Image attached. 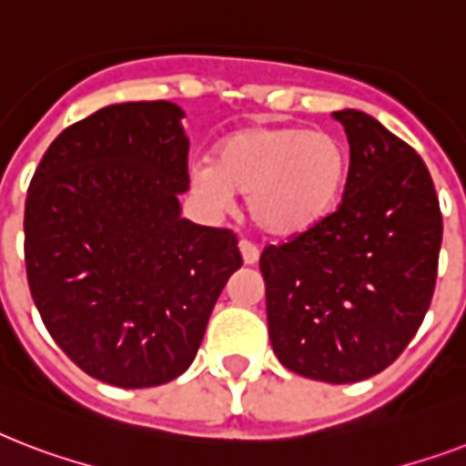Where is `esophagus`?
Segmentation results:
<instances>
[{
    "label": "esophagus",
    "instance_id": "34e87169",
    "mask_svg": "<svg viewBox=\"0 0 466 466\" xmlns=\"http://www.w3.org/2000/svg\"><path fill=\"white\" fill-rule=\"evenodd\" d=\"M239 251H241V258H244V263H247V266H254V263L258 261V256H261L258 247H256L254 241H248V239L239 241Z\"/></svg>",
    "mask_w": 466,
    "mask_h": 466
}]
</instances>
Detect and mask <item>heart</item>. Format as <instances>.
Here are the masks:
<instances>
[{
  "label": "heart",
  "mask_w": 466,
  "mask_h": 466,
  "mask_svg": "<svg viewBox=\"0 0 466 466\" xmlns=\"http://www.w3.org/2000/svg\"><path fill=\"white\" fill-rule=\"evenodd\" d=\"M348 181V152L329 133L251 126L219 142L215 164L190 167L193 188L218 208L248 196L254 225L276 239L314 232L336 210Z\"/></svg>",
  "instance_id": "b5f03b06"
}]
</instances>
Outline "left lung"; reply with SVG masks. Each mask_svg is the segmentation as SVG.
Returning <instances> with one entry per match:
<instances>
[{
    "instance_id": "8db88e82",
    "label": "left lung",
    "mask_w": 466,
    "mask_h": 466,
    "mask_svg": "<svg viewBox=\"0 0 466 466\" xmlns=\"http://www.w3.org/2000/svg\"><path fill=\"white\" fill-rule=\"evenodd\" d=\"M350 145L343 200L326 222L261 254L273 353L331 384L397 360L433 299L441 203L426 164L362 111H336Z\"/></svg>"
}]
</instances>
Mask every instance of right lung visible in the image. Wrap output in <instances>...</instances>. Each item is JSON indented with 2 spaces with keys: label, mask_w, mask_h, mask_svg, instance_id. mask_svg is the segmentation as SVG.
<instances>
[{
  "label": "right lung",
  "mask_w": 466,
  "mask_h": 466,
  "mask_svg": "<svg viewBox=\"0 0 466 466\" xmlns=\"http://www.w3.org/2000/svg\"><path fill=\"white\" fill-rule=\"evenodd\" d=\"M183 111L106 106L62 130L25 196L24 251L40 319L86 375L142 390L183 375L241 268L232 229L181 218Z\"/></svg>",
  "instance_id": "right-lung-1"
}]
</instances>
